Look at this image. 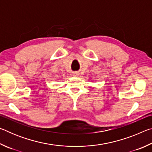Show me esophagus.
Wrapping results in <instances>:
<instances>
[{
	"label": "esophagus",
	"instance_id": "esophagus-1",
	"mask_svg": "<svg viewBox=\"0 0 152 152\" xmlns=\"http://www.w3.org/2000/svg\"><path fill=\"white\" fill-rule=\"evenodd\" d=\"M78 75H79V73L78 72H74L73 73V76H75V77L78 76Z\"/></svg>",
	"mask_w": 152,
	"mask_h": 152
}]
</instances>
